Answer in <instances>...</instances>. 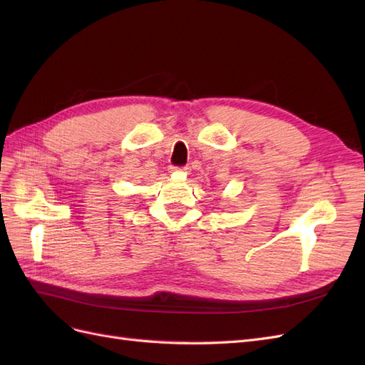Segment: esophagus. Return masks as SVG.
<instances>
[{
    "label": "esophagus",
    "mask_w": 365,
    "mask_h": 365,
    "mask_svg": "<svg viewBox=\"0 0 365 365\" xmlns=\"http://www.w3.org/2000/svg\"><path fill=\"white\" fill-rule=\"evenodd\" d=\"M173 170H176V169H173Z\"/></svg>",
    "instance_id": "esophagus-1"
}]
</instances>
